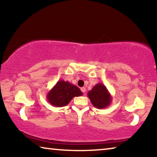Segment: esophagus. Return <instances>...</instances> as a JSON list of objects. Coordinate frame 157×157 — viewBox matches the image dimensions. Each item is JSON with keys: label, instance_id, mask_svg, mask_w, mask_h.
Instances as JSON below:
<instances>
[{"label": "esophagus", "instance_id": "1", "mask_svg": "<svg viewBox=\"0 0 157 157\" xmlns=\"http://www.w3.org/2000/svg\"><path fill=\"white\" fill-rule=\"evenodd\" d=\"M81 91L82 93H83V94H85V92H86V88H85V87H82Z\"/></svg>", "mask_w": 157, "mask_h": 157}]
</instances>
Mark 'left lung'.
Returning <instances> with one entry per match:
<instances>
[{"mask_svg":"<svg viewBox=\"0 0 157 157\" xmlns=\"http://www.w3.org/2000/svg\"><path fill=\"white\" fill-rule=\"evenodd\" d=\"M92 105L98 109H105L109 106L112 97L104 84L98 83L87 94Z\"/></svg>","mask_w":157,"mask_h":157,"instance_id":"8db88e82","label":"left lung"}]
</instances>
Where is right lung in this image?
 Segmentation results:
<instances>
[{"label": "right lung", "mask_w": 157, "mask_h": 157, "mask_svg": "<svg viewBox=\"0 0 157 157\" xmlns=\"http://www.w3.org/2000/svg\"><path fill=\"white\" fill-rule=\"evenodd\" d=\"M82 92L75 85L68 81L59 80L48 93L47 100L54 107H62L67 105L74 97L82 95Z\"/></svg>", "instance_id": "add662e5"}]
</instances>
